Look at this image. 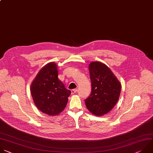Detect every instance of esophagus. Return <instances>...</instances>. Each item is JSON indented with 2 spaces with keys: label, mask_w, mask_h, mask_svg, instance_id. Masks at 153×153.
Returning a JSON list of instances; mask_svg holds the SVG:
<instances>
[{
  "label": "esophagus",
  "mask_w": 153,
  "mask_h": 153,
  "mask_svg": "<svg viewBox=\"0 0 153 153\" xmlns=\"http://www.w3.org/2000/svg\"><path fill=\"white\" fill-rule=\"evenodd\" d=\"M77 92V89H73L71 90V93L72 94H75Z\"/></svg>",
  "instance_id": "34e87169"
}]
</instances>
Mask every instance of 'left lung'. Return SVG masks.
I'll return each mask as SVG.
<instances>
[{"mask_svg":"<svg viewBox=\"0 0 153 153\" xmlns=\"http://www.w3.org/2000/svg\"><path fill=\"white\" fill-rule=\"evenodd\" d=\"M91 92L85 100L87 108L93 114L102 116L116 104L121 84L110 68L100 62H92L88 66Z\"/></svg>","mask_w":153,"mask_h":153,"instance_id":"obj_1","label":"left lung"}]
</instances>
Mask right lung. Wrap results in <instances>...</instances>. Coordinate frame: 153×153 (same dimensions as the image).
<instances>
[{"mask_svg":"<svg viewBox=\"0 0 153 153\" xmlns=\"http://www.w3.org/2000/svg\"><path fill=\"white\" fill-rule=\"evenodd\" d=\"M58 75L56 64L50 62L40 70L30 84V94L36 106L49 116L58 115L64 110L71 94Z\"/></svg>","mask_w":153,"mask_h":153,"instance_id":"right-lung-1","label":"right lung"}]
</instances>
